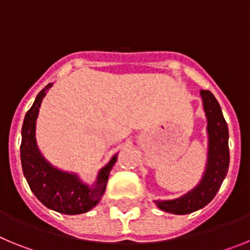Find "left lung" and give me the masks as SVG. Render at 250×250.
Returning a JSON list of instances; mask_svg holds the SVG:
<instances>
[{
  "mask_svg": "<svg viewBox=\"0 0 250 250\" xmlns=\"http://www.w3.org/2000/svg\"><path fill=\"white\" fill-rule=\"evenodd\" d=\"M207 118L208 156L200 182L175 199L154 200L156 207L170 214H190L208 205L219 190L229 169V130L219 103L208 90H200Z\"/></svg>",
  "mask_w": 250,
  "mask_h": 250,
  "instance_id": "obj_1",
  "label": "left lung"
}]
</instances>
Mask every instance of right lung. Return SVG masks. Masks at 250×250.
Masks as SVG:
<instances>
[{"label": "right lung", "mask_w": 250, "mask_h": 250, "mask_svg": "<svg viewBox=\"0 0 250 250\" xmlns=\"http://www.w3.org/2000/svg\"><path fill=\"white\" fill-rule=\"evenodd\" d=\"M52 85L48 83L37 94L31 109L25 115L20 147L22 171L31 191L46 208L57 213L76 215L91 210L99 204L105 193L110 171L118 160V154L99 170L92 184L81 180L76 173L59 169L46 160L37 146L36 121L40 106Z\"/></svg>", "instance_id": "add662e5"}]
</instances>
